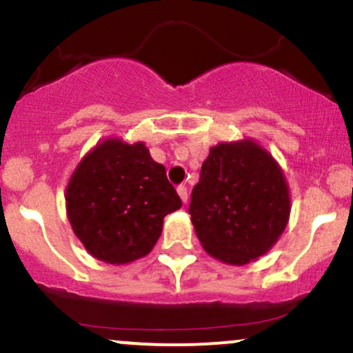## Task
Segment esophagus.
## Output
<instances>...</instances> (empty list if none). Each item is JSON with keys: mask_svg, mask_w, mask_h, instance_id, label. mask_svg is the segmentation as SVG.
<instances>
[{"mask_svg": "<svg viewBox=\"0 0 353 353\" xmlns=\"http://www.w3.org/2000/svg\"><path fill=\"white\" fill-rule=\"evenodd\" d=\"M177 194H179L182 204H185V202H188V189H185V185H179V188H177Z\"/></svg>", "mask_w": 353, "mask_h": 353, "instance_id": "esophagus-1", "label": "esophagus"}]
</instances>
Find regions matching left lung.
<instances>
[{
    "mask_svg": "<svg viewBox=\"0 0 353 353\" xmlns=\"http://www.w3.org/2000/svg\"><path fill=\"white\" fill-rule=\"evenodd\" d=\"M281 164L252 137L212 145L190 196V222L202 249L245 265L277 244L290 217Z\"/></svg>",
    "mask_w": 353,
    "mask_h": 353,
    "instance_id": "obj_1",
    "label": "left lung"
}]
</instances>
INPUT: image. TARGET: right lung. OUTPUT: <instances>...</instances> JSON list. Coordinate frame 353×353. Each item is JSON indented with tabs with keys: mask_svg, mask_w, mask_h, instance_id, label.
Segmentation results:
<instances>
[{
	"mask_svg": "<svg viewBox=\"0 0 353 353\" xmlns=\"http://www.w3.org/2000/svg\"><path fill=\"white\" fill-rule=\"evenodd\" d=\"M64 199L74 236L92 257L112 265L145 257L161 237L164 217L182 205L148 145L116 136L84 154Z\"/></svg>",
	"mask_w": 353,
	"mask_h": 353,
	"instance_id": "obj_1",
	"label": "right lung"
}]
</instances>
